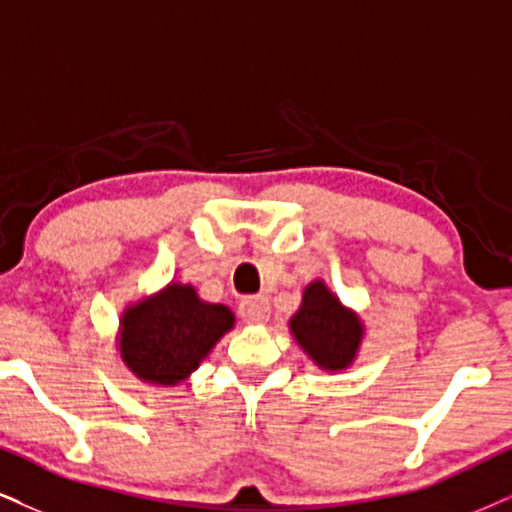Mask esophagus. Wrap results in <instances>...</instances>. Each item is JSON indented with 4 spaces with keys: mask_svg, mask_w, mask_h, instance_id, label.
I'll list each match as a JSON object with an SVG mask.
<instances>
[{
    "mask_svg": "<svg viewBox=\"0 0 512 512\" xmlns=\"http://www.w3.org/2000/svg\"><path fill=\"white\" fill-rule=\"evenodd\" d=\"M239 315H242L244 323L263 325L270 318V306L263 296H246L239 304Z\"/></svg>",
    "mask_w": 512,
    "mask_h": 512,
    "instance_id": "34e87169",
    "label": "esophagus"
}]
</instances>
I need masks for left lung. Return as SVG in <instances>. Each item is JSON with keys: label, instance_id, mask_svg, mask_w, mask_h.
Returning <instances> with one entry per match:
<instances>
[{"label": "left lung", "instance_id": "obj_1", "mask_svg": "<svg viewBox=\"0 0 512 512\" xmlns=\"http://www.w3.org/2000/svg\"><path fill=\"white\" fill-rule=\"evenodd\" d=\"M289 330L306 356L327 372L349 368L365 334L361 318L346 308L323 280H315L304 289V299L289 320Z\"/></svg>", "mask_w": 512, "mask_h": 512}]
</instances>
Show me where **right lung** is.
<instances>
[{"label":"right lung","mask_w":512,"mask_h":512,"mask_svg":"<svg viewBox=\"0 0 512 512\" xmlns=\"http://www.w3.org/2000/svg\"><path fill=\"white\" fill-rule=\"evenodd\" d=\"M232 327L235 313L230 308L201 301L192 285L170 282L159 294L125 308L118 349L137 380L175 387Z\"/></svg>","instance_id":"right-lung-1"}]
</instances>
